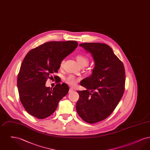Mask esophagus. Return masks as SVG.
Returning <instances> with one entry per match:
<instances>
[{"label":"esophagus","mask_w":150,"mask_h":150,"mask_svg":"<svg viewBox=\"0 0 150 150\" xmlns=\"http://www.w3.org/2000/svg\"><path fill=\"white\" fill-rule=\"evenodd\" d=\"M73 91H74V89L71 88H70L69 92V93H71L72 92H73Z\"/></svg>","instance_id":"1"}]
</instances>
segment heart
Instances as JSON below:
<instances>
[{
	"instance_id": "obj_1",
	"label": "heart",
	"mask_w": 150,
	"mask_h": 150,
	"mask_svg": "<svg viewBox=\"0 0 150 150\" xmlns=\"http://www.w3.org/2000/svg\"><path fill=\"white\" fill-rule=\"evenodd\" d=\"M76 61L79 64V66L80 67H84L88 64L89 62V59L86 56L83 55V54H78L76 56ZM64 62V61L62 62L61 64H62V63ZM79 78H76L75 76L74 75H69L65 79V81L66 82L69 84L70 86H75L76 84V83L79 81Z\"/></svg>"
}]
</instances>
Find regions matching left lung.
I'll return each mask as SVG.
<instances>
[{"instance_id": "8db88e82", "label": "left lung", "mask_w": 150, "mask_h": 150, "mask_svg": "<svg viewBox=\"0 0 150 150\" xmlns=\"http://www.w3.org/2000/svg\"><path fill=\"white\" fill-rule=\"evenodd\" d=\"M79 45L92 54L95 66L92 74L80 82L86 90L77 91L79 98L76 108L84 121L93 124L106 119L121 100L125 90V69L107 44L86 43Z\"/></svg>"}]
</instances>
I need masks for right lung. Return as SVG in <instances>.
I'll return each instance as SVG.
<instances>
[{
    "instance_id": "add662e5",
    "label": "right lung",
    "mask_w": 150,
    "mask_h": 150,
    "mask_svg": "<svg viewBox=\"0 0 150 150\" xmlns=\"http://www.w3.org/2000/svg\"><path fill=\"white\" fill-rule=\"evenodd\" d=\"M78 45L76 41L49 42L26 55L18 75L17 88L22 105L29 114L43 119L56 111L59 101L68 93L69 86L59 83L52 89L45 83Z\"/></svg>"
}]
</instances>
